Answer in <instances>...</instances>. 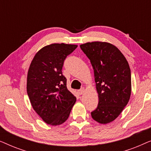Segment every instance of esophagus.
<instances>
[{"instance_id":"34e87169","label":"esophagus","mask_w":151,"mask_h":151,"mask_svg":"<svg viewBox=\"0 0 151 151\" xmlns=\"http://www.w3.org/2000/svg\"><path fill=\"white\" fill-rule=\"evenodd\" d=\"M84 91H85V89H84V87L82 88L81 89H80L79 91H78V93H79V95L83 94L84 92Z\"/></svg>"}]
</instances>
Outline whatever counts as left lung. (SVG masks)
Segmentation results:
<instances>
[{"mask_svg": "<svg viewBox=\"0 0 151 151\" xmlns=\"http://www.w3.org/2000/svg\"><path fill=\"white\" fill-rule=\"evenodd\" d=\"M80 47L93 68L98 93V106L91 112V117L98 123H110L119 116L130 100L129 65L122 53L111 43L96 41Z\"/></svg>", "mask_w": 151, "mask_h": 151, "instance_id": "obj_1", "label": "left lung"}]
</instances>
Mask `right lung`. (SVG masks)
Listing matches in <instances>:
<instances>
[{
	"instance_id": "add662e5",
	"label": "right lung",
	"mask_w": 151,
	"mask_h": 151,
	"mask_svg": "<svg viewBox=\"0 0 151 151\" xmlns=\"http://www.w3.org/2000/svg\"><path fill=\"white\" fill-rule=\"evenodd\" d=\"M78 45L53 43L36 53L27 78V91L31 104L42 120L58 126L68 119L76 98L67 89L63 75L64 61Z\"/></svg>"
}]
</instances>
